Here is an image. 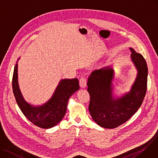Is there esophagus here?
Listing matches in <instances>:
<instances>
[{"label":"esophagus","mask_w":158,"mask_h":158,"mask_svg":"<svg viewBox=\"0 0 158 158\" xmlns=\"http://www.w3.org/2000/svg\"><path fill=\"white\" fill-rule=\"evenodd\" d=\"M79 83H80V87L81 88H84L86 87L87 85V80L84 77H81L79 80Z\"/></svg>","instance_id":"34e87169"}]
</instances>
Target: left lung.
I'll use <instances>...</instances> for the list:
<instances>
[{
  "instance_id": "left-lung-1",
  "label": "left lung",
  "mask_w": 158,
  "mask_h": 158,
  "mask_svg": "<svg viewBox=\"0 0 158 158\" xmlns=\"http://www.w3.org/2000/svg\"><path fill=\"white\" fill-rule=\"evenodd\" d=\"M131 59L138 69V75L131 91L120 99L112 96L114 71L109 67L92 72L87 81L90 95L89 112L100 126L112 129L126 123L140 107L147 87L148 68L143 57L130 48Z\"/></svg>"
}]
</instances>
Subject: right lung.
<instances>
[{"mask_svg":"<svg viewBox=\"0 0 158 158\" xmlns=\"http://www.w3.org/2000/svg\"><path fill=\"white\" fill-rule=\"evenodd\" d=\"M18 66H15L12 87L16 103L23 115L34 125L48 129L57 125L66 114L70 96L80 88L77 78L62 80L51 99L40 106H33L23 98L18 83Z\"/></svg>","mask_w":158,"mask_h":158,"instance_id":"1","label":"right lung"}]
</instances>
